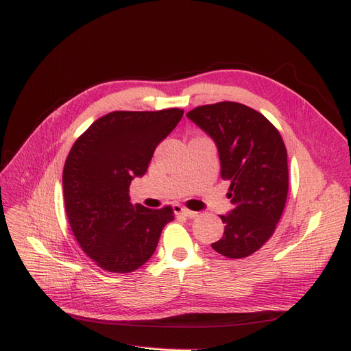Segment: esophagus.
Listing matches in <instances>:
<instances>
[{
    "instance_id": "34e87169",
    "label": "esophagus",
    "mask_w": 351,
    "mask_h": 351,
    "mask_svg": "<svg viewBox=\"0 0 351 351\" xmlns=\"http://www.w3.org/2000/svg\"><path fill=\"white\" fill-rule=\"evenodd\" d=\"M174 212H176L177 215H184V217H189V218L197 217V212L190 210V209H187V208H184V206H180V205H176V206H174Z\"/></svg>"
}]
</instances>
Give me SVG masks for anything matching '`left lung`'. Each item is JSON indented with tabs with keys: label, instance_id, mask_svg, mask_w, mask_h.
<instances>
[{
	"label": "left lung",
	"instance_id": "left-lung-1",
	"mask_svg": "<svg viewBox=\"0 0 351 351\" xmlns=\"http://www.w3.org/2000/svg\"><path fill=\"white\" fill-rule=\"evenodd\" d=\"M187 117L215 141L234 206L221 215L224 236L212 249L231 259L250 256L272 237L289 195L282 137L267 117L239 102L200 105Z\"/></svg>",
	"mask_w": 351,
	"mask_h": 351
}]
</instances>
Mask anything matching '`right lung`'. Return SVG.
<instances>
[{
  "label": "right lung",
  "mask_w": 351,
  "mask_h": 351,
  "mask_svg": "<svg viewBox=\"0 0 351 351\" xmlns=\"http://www.w3.org/2000/svg\"><path fill=\"white\" fill-rule=\"evenodd\" d=\"M184 110L112 111L74 142L62 169L69 224L79 246L99 268L125 274L154 254L173 208L130 204V183L142 177L158 143Z\"/></svg>",
  "instance_id": "1"
}]
</instances>
